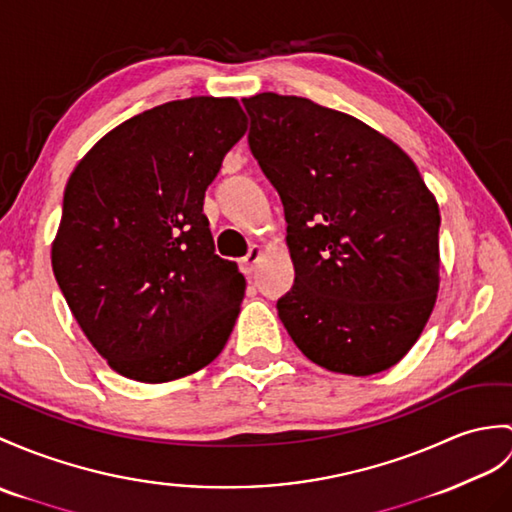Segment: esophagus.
Segmentation results:
<instances>
[{
  "label": "esophagus",
  "instance_id": "34e87169",
  "mask_svg": "<svg viewBox=\"0 0 512 512\" xmlns=\"http://www.w3.org/2000/svg\"><path fill=\"white\" fill-rule=\"evenodd\" d=\"M261 255H264V248H261L259 244H253L251 251H248V255L242 259L244 275H253V272L257 270V264L261 261Z\"/></svg>",
  "mask_w": 512,
  "mask_h": 512
}]
</instances>
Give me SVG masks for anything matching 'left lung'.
<instances>
[{
    "mask_svg": "<svg viewBox=\"0 0 512 512\" xmlns=\"http://www.w3.org/2000/svg\"><path fill=\"white\" fill-rule=\"evenodd\" d=\"M248 144L281 196L294 264L277 301L305 358L375 375L406 355L438 294L441 211L395 141L307 98H244Z\"/></svg>",
    "mask_w": 512,
    "mask_h": 512,
    "instance_id": "obj_1",
    "label": "left lung"
}]
</instances>
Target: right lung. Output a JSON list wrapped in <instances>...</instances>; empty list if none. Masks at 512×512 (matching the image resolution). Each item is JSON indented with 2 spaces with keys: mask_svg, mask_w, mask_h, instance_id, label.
I'll list each match as a JSON object with an SVG mask.
<instances>
[{
  "mask_svg": "<svg viewBox=\"0 0 512 512\" xmlns=\"http://www.w3.org/2000/svg\"><path fill=\"white\" fill-rule=\"evenodd\" d=\"M244 133L235 98L196 95L115 126L71 172L52 268L115 373L172 382L227 344L246 281L216 255L202 202Z\"/></svg>",
  "mask_w": 512,
  "mask_h": 512,
  "instance_id": "add662e5",
  "label": "right lung"
}]
</instances>
